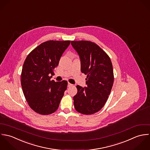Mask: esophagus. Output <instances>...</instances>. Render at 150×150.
Segmentation results:
<instances>
[{"label":"esophagus","mask_w":150,"mask_h":150,"mask_svg":"<svg viewBox=\"0 0 150 150\" xmlns=\"http://www.w3.org/2000/svg\"><path fill=\"white\" fill-rule=\"evenodd\" d=\"M72 86V85L71 84V83H68V87H71V86Z\"/></svg>","instance_id":"esophagus-1"}]
</instances>
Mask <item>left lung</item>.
<instances>
[{"label": "left lung", "instance_id": "left-lung-1", "mask_svg": "<svg viewBox=\"0 0 150 150\" xmlns=\"http://www.w3.org/2000/svg\"><path fill=\"white\" fill-rule=\"evenodd\" d=\"M79 56L81 72L87 75L86 87L76 86L74 96L75 110L90 115L100 111L106 103L114 83L111 61L98 45L89 41H71Z\"/></svg>", "mask_w": 150, "mask_h": 150}]
</instances>
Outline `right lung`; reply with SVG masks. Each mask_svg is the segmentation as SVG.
<instances>
[{"label":"right lung","mask_w":150,"mask_h":150,"mask_svg":"<svg viewBox=\"0 0 150 150\" xmlns=\"http://www.w3.org/2000/svg\"><path fill=\"white\" fill-rule=\"evenodd\" d=\"M70 40H49L41 43L28 55L21 73V86L30 108L42 115L54 112L67 89V81H50L53 69Z\"/></svg>","instance_id":"obj_1"}]
</instances>
